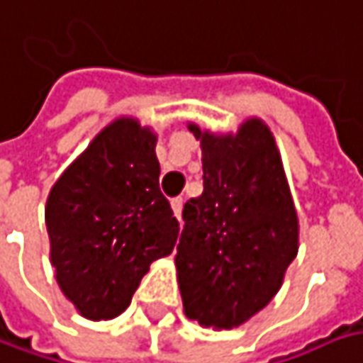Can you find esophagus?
Wrapping results in <instances>:
<instances>
[{
  "instance_id": "34e87169",
  "label": "esophagus",
  "mask_w": 363,
  "mask_h": 363,
  "mask_svg": "<svg viewBox=\"0 0 363 363\" xmlns=\"http://www.w3.org/2000/svg\"><path fill=\"white\" fill-rule=\"evenodd\" d=\"M172 211H174V216H177V220L181 222V213H182V199L181 197H177V199H172Z\"/></svg>"
}]
</instances>
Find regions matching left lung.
Masks as SVG:
<instances>
[{
    "instance_id": "8db88e82",
    "label": "left lung",
    "mask_w": 363,
    "mask_h": 363,
    "mask_svg": "<svg viewBox=\"0 0 363 363\" xmlns=\"http://www.w3.org/2000/svg\"><path fill=\"white\" fill-rule=\"evenodd\" d=\"M201 141L203 193L184 203L177 273L184 314L232 329L271 302L298 255V213L275 138L261 118Z\"/></svg>"
}]
</instances>
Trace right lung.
Here are the masks:
<instances>
[{
    "label": "right lung",
    "instance_id": "add662e5",
    "mask_svg": "<svg viewBox=\"0 0 363 363\" xmlns=\"http://www.w3.org/2000/svg\"><path fill=\"white\" fill-rule=\"evenodd\" d=\"M45 222L65 298L90 320L118 316L179 238L154 131L131 117L106 125L53 184Z\"/></svg>",
    "mask_w": 363,
    "mask_h": 363
}]
</instances>
